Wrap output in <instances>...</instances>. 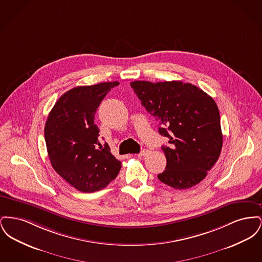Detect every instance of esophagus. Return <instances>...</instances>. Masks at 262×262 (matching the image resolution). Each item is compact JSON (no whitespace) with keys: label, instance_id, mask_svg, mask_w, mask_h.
<instances>
[{"label":"esophagus","instance_id":"1","mask_svg":"<svg viewBox=\"0 0 262 262\" xmlns=\"http://www.w3.org/2000/svg\"><path fill=\"white\" fill-rule=\"evenodd\" d=\"M148 153H149V151L147 149L141 150L139 153V156H146Z\"/></svg>","mask_w":262,"mask_h":262}]
</instances>
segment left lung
Masks as SVG:
<instances>
[{"label":"left lung","instance_id":"left-lung-1","mask_svg":"<svg viewBox=\"0 0 262 262\" xmlns=\"http://www.w3.org/2000/svg\"><path fill=\"white\" fill-rule=\"evenodd\" d=\"M130 86L142 106L159 121L167 165L158 179L176 189L193 187L218 160L223 136L215 101L191 83L136 80Z\"/></svg>","mask_w":262,"mask_h":262}]
</instances>
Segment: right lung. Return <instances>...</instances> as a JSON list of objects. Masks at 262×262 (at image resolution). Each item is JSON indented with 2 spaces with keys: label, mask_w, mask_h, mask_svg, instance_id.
I'll use <instances>...</instances> for the list:
<instances>
[{
  "label": "right lung",
  "mask_w": 262,
  "mask_h": 262,
  "mask_svg": "<svg viewBox=\"0 0 262 262\" xmlns=\"http://www.w3.org/2000/svg\"><path fill=\"white\" fill-rule=\"evenodd\" d=\"M117 85L113 81L73 88L59 98L47 118L44 136L52 167L79 191L107 187L121 170L109 145L100 143L94 124L101 101Z\"/></svg>",
  "instance_id": "add662e5"
}]
</instances>
